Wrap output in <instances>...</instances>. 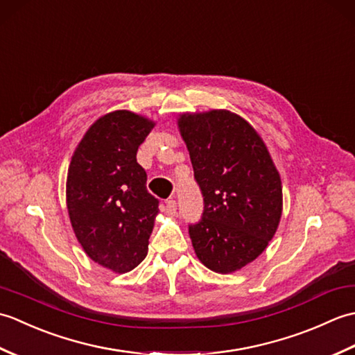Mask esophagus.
<instances>
[{"instance_id": "1", "label": "esophagus", "mask_w": 355, "mask_h": 355, "mask_svg": "<svg viewBox=\"0 0 355 355\" xmlns=\"http://www.w3.org/2000/svg\"><path fill=\"white\" fill-rule=\"evenodd\" d=\"M164 210H166V215H175V210H177V202L175 200H168L166 201V206H164Z\"/></svg>"}]
</instances>
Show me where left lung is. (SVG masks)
<instances>
[{"label": "left lung", "instance_id": "8db88e82", "mask_svg": "<svg viewBox=\"0 0 355 355\" xmlns=\"http://www.w3.org/2000/svg\"><path fill=\"white\" fill-rule=\"evenodd\" d=\"M177 125L205 197L201 221L189 227L195 254L215 273H235L275 236L281 175L258 131L235 112H183Z\"/></svg>", "mask_w": 355, "mask_h": 355}]
</instances>
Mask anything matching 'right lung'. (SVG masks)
<instances>
[{"mask_svg":"<svg viewBox=\"0 0 355 355\" xmlns=\"http://www.w3.org/2000/svg\"><path fill=\"white\" fill-rule=\"evenodd\" d=\"M154 126L132 111L107 112L71 155L65 195L73 232L88 258L112 273H128L148 254L158 200L135 155Z\"/></svg>","mask_w":355,"mask_h":355,"instance_id":"obj_1","label":"right lung"}]
</instances>
